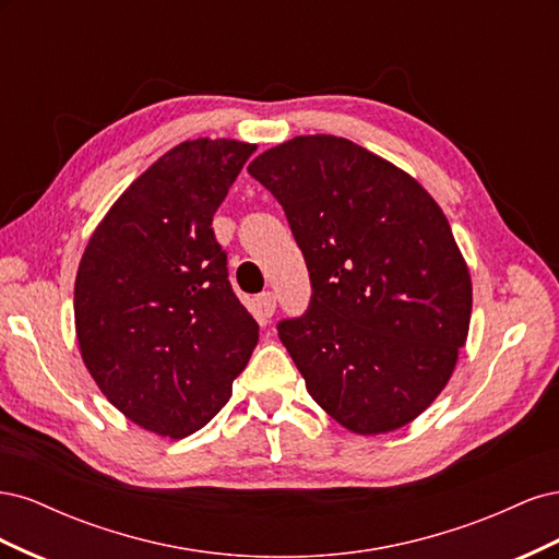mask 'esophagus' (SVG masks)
<instances>
[{"mask_svg": "<svg viewBox=\"0 0 559 559\" xmlns=\"http://www.w3.org/2000/svg\"><path fill=\"white\" fill-rule=\"evenodd\" d=\"M257 306L263 317H273V312L277 308V298L273 292H263L261 296H257Z\"/></svg>", "mask_w": 559, "mask_h": 559, "instance_id": "1", "label": "esophagus"}]
</instances>
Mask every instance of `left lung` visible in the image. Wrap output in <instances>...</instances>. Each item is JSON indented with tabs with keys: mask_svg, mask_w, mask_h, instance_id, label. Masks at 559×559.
<instances>
[{
	"mask_svg": "<svg viewBox=\"0 0 559 559\" xmlns=\"http://www.w3.org/2000/svg\"><path fill=\"white\" fill-rule=\"evenodd\" d=\"M249 175L277 198L310 273V306L277 324L310 396L370 436L408 425L448 384L471 277L445 214L392 163L333 134L265 151Z\"/></svg>",
	"mask_w": 559,
	"mask_h": 559,
	"instance_id": "8db88e82",
	"label": "left lung"
}]
</instances>
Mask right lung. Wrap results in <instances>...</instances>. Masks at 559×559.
Returning a JSON list of instances; mask_svg holds the SVG:
<instances>
[{"mask_svg": "<svg viewBox=\"0 0 559 559\" xmlns=\"http://www.w3.org/2000/svg\"><path fill=\"white\" fill-rule=\"evenodd\" d=\"M253 151L235 140L167 151L83 251L74 286L83 364L118 411L160 436L205 427L259 343L212 228Z\"/></svg>", "mask_w": 559, "mask_h": 559, "instance_id": "1", "label": "right lung"}]
</instances>
